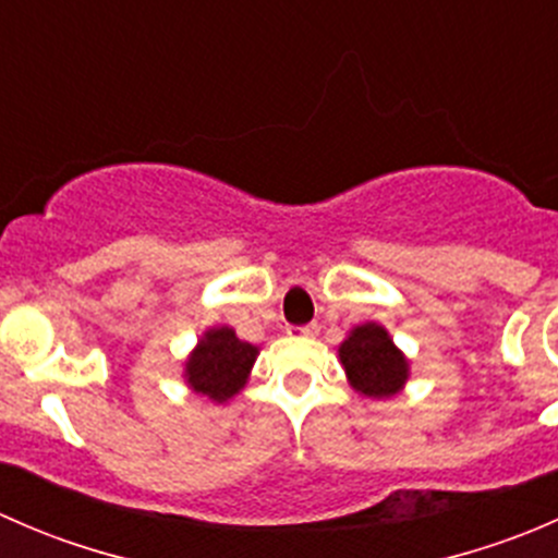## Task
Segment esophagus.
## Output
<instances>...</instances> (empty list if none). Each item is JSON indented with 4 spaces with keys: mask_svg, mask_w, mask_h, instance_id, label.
<instances>
[{
    "mask_svg": "<svg viewBox=\"0 0 558 558\" xmlns=\"http://www.w3.org/2000/svg\"><path fill=\"white\" fill-rule=\"evenodd\" d=\"M289 335H305V337H313L318 335V324H305V326H291Z\"/></svg>",
    "mask_w": 558,
    "mask_h": 558,
    "instance_id": "1",
    "label": "esophagus"
}]
</instances>
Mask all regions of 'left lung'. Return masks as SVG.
Wrapping results in <instances>:
<instances>
[{
  "label": "left lung",
  "instance_id": "obj_1",
  "mask_svg": "<svg viewBox=\"0 0 558 558\" xmlns=\"http://www.w3.org/2000/svg\"><path fill=\"white\" fill-rule=\"evenodd\" d=\"M351 386L367 397H391L408 380V362L378 324H364L340 348Z\"/></svg>",
  "mask_w": 558,
  "mask_h": 558
}]
</instances>
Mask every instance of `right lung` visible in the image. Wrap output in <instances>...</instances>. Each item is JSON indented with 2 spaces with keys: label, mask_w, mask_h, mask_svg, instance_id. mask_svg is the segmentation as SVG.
Here are the masks:
<instances>
[{
  "label": "right lung",
  "mask_w": 558,
  "mask_h": 558,
  "mask_svg": "<svg viewBox=\"0 0 558 558\" xmlns=\"http://www.w3.org/2000/svg\"><path fill=\"white\" fill-rule=\"evenodd\" d=\"M253 359H256V348L240 340L232 329L221 326L202 337L185 364V375L196 393L223 402L243 388Z\"/></svg>",
  "instance_id": "add662e5"
}]
</instances>
